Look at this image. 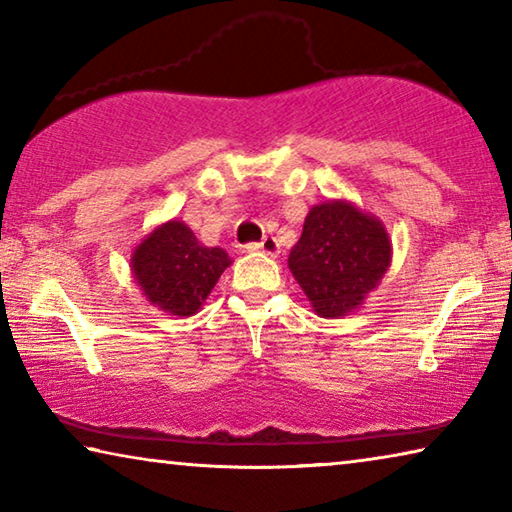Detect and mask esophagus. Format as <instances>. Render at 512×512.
I'll return each mask as SVG.
<instances>
[{
    "label": "esophagus",
    "mask_w": 512,
    "mask_h": 512,
    "mask_svg": "<svg viewBox=\"0 0 512 512\" xmlns=\"http://www.w3.org/2000/svg\"><path fill=\"white\" fill-rule=\"evenodd\" d=\"M246 250H248V253H264V255L275 257L277 253H280V244H277L273 237H266V239L259 241V244H248Z\"/></svg>",
    "instance_id": "34e87169"
}]
</instances>
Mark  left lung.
<instances>
[{"label": "left lung", "mask_w": 512, "mask_h": 512, "mask_svg": "<svg viewBox=\"0 0 512 512\" xmlns=\"http://www.w3.org/2000/svg\"><path fill=\"white\" fill-rule=\"evenodd\" d=\"M393 259V244L377 216L336 198L314 205L289 255V271L323 318L357 311L379 287Z\"/></svg>", "instance_id": "left-lung-1"}]
</instances>
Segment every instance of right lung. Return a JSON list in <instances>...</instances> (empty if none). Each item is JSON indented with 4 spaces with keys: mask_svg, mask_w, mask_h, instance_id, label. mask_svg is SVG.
<instances>
[{
    "mask_svg": "<svg viewBox=\"0 0 512 512\" xmlns=\"http://www.w3.org/2000/svg\"><path fill=\"white\" fill-rule=\"evenodd\" d=\"M232 264L223 248L203 246L185 221L153 228L131 255V273L149 305L169 316H194Z\"/></svg>",
    "mask_w": 512,
    "mask_h": 512,
    "instance_id": "add662e5",
    "label": "right lung"
}]
</instances>
